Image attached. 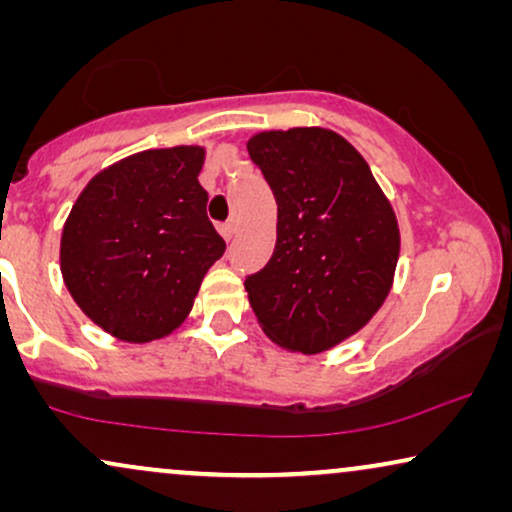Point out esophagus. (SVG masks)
<instances>
[{
  "label": "esophagus",
  "mask_w": 512,
  "mask_h": 512,
  "mask_svg": "<svg viewBox=\"0 0 512 512\" xmlns=\"http://www.w3.org/2000/svg\"><path fill=\"white\" fill-rule=\"evenodd\" d=\"M216 228H219V233H221V237H223V240H226V242H230V237H233L235 235V223H219V226H216Z\"/></svg>",
  "instance_id": "34e87169"
}]
</instances>
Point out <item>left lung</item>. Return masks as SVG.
Segmentation results:
<instances>
[{"instance_id": "left-lung-1", "label": "left lung", "mask_w": 512, "mask_h": 512, "mask_svg": "<svg viewBox=\"0 0 512 512\" xmlns=\"http://www.w3.org/2000/svg\"><path fill=\"white\" fill-rule=\"evenodd\" d=\"M247 151L277 200V244L244 279L263 331L319 354L380 310L398 261V223L366 160L324 128L251 137Z\"/></svg>"}]
</instances>
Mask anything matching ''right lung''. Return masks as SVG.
Instances as JSON below:
<instances>
[{
  "label": "right lung",
  "instance_id": "1",
  "mask_svg": "<svg viewBox=\"0 0 512 512\" xmlns=\"http://www.w3.org/2000/svg\"><path fill=\"white\" fill-rule=\"evenodd\" d=\"M205 151L174 146L97 174L62 230V277L76 305L118 340L149 342L191 312L226 251L200 186Z\"/></svg>",
  "mask_w": 512,
  "mask_h": 512
}]
</instances>
